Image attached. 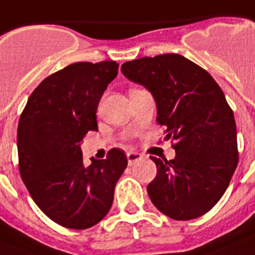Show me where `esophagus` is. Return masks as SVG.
<instances>
[{"mask_svg":"<svg viewBox=\"0 0 255 255\" xmlns=\"http://www.w3.org/2000/svg\"><path fill=\"white\" fill-rule=\"evenodd\" d=\"M126 156H128V162H129L130 166H133L134 163H137L139 162V160L143 159V155H140L139 152H134V151L128 152Z\"/></svg>","mask_w":255,"mask_h":255,"instance_id":"esophagus-1","label":"esophagus"}]
</instances>
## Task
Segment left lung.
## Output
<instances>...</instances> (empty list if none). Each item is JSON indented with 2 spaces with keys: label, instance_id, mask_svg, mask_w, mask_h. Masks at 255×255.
I'll use <instances>...</instances> for the list:
<instances>
[{
  "label": "left lung",
  "instance_id": "left-lung-1",
  "mask_svg": "<svg viewBox=\"0 0 255 255\" xmlns=\"http://www.w3.org/2000/svg\"><path fill=\"white\" fill-rule=\"evenodd\" d=\"M122 73L143 85L156 103V122L175 139L174 159L150 156L156 176L152 204L179 221L200 217L223 197L238 163L232 108L204 68L178 54L126 62Z\"/></svg>",
  "mask_w": 255,
  "mask_h": 255
}]
</instances>
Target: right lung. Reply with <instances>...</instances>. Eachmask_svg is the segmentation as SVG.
I'll return each instance as SVG.
<instances>
[{"label": "right lung", "instance_id": "obj_1", "mask_svg": "<svg viewBox=\"0 0 255 255\" xmlns=\"http://www.w3.org/2000/svg\"><path fill=\"white\" fill-rule=\"evenodd\" d=\"M118 72L113 60L79 62L40 83L22 112L17 146L19 172L32 200L54 223L88 229L107 216L128 166L125 152L83 163L80 142L97 130L96 112Z\"/></svg>", "mask_w": 255, "mask_h": 255}]
</instances>
